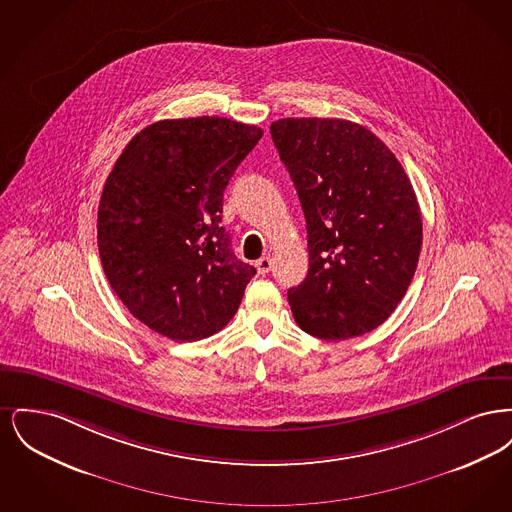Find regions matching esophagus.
Instances as JSON below:
<instances>
[{"label":"esophagus","mask_w":512,"mask_h":512,"mask_svg":"<svg viewBox=\"0 0 512 512\" xmlns=\"http://www.w3.org/2000/svg\"><path fill=\"white\" fill-rule=\"evenodd\" d=\"M255 267L259 270V274H268L270 268H272V259H270V257H261V259L255 263Z\"/></svg>","instance_id":"1"}]
</instances>
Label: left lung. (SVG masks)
Listing matches in <instances>:
<instances>
[{
	"label": "left lung",
	"instance_id": "1",
	"mask_svg": "<svg viewBox=\"0 0 512 512\" xmlns=\"http://www.w3.org/2000/svg\"><path fill=\"white\" fill-rule=\"evenodd\" d=\"M270 134L307 220L309 272L288 290L293 318L320 340L363 336L388 320L418 265L413 184L357 122L280 119Z\"/></svg>",
	"mask_w": 512,
	"mask_h": 512
}]
</instances>
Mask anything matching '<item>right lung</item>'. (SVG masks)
I'll return each instance as SVG.
<instances>
[{
	"instance_id": "add662e5",
	"label": "right lung",
	"mask_w": 512,
	"mask_h": 512,
	"mask_svg": "<svg viewBox=\"0 0 512 512\" xmlns=\"http://www.w3.org/2000/svg\"><path fill=\"white\" fill-rule=\"evenodd\" d=\"M263 130L220 119H167L136 134L98 209L101 267L126 309L157 334L197 341L236 315L255 268L220 226L222 194Z\"/></svg>"
}]
</instances>
